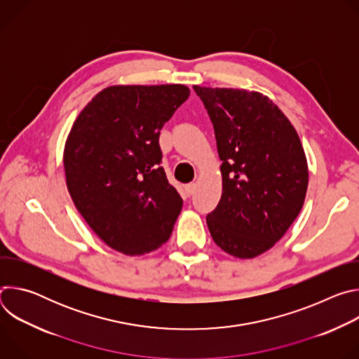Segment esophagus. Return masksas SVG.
I'll use <instances>...</instances> for the list:
<instances>
[{
  "label": "esophagus",
  "mask_w": 359,
  "mask_h": 359,
  "mask_svg": "<svg viewBox=\"0 0 359 359\" xmlns=\"http://www.w3.org/2000/svg\"><path fill=\"white\" fill-rule=\"evenodd\" d=\"M194 190H196V184L194 183H189V184L184 186V191H186L187 196H191L194 193Z\"/></svg>",
  "instance_id": "esophagus-1"
}]
</instances>
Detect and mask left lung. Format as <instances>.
Instances as JSON below:
<instances>
[{
  "instance_id": "1",
  "label": "left lung",
  "mask_w": 359,
  "mask_h": 359,
  "mask_svg": "<svg viewBox=\"0 0 359 359\" xmlns=\"http://www.w3.org/2000/svg\"><path fill=\"white\" fill-rule=\"evenodd\" d=\"M215 128L223 193L208 215L215 243L238 259L270 250L299 215L309 166L287 116L260 92L193 86Z\"/></svg>"
}]
</instances>
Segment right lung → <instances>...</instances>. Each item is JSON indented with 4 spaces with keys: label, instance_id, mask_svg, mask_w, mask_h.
I'll return each mask as SVG.
<instances>
[{
    "label": "right lung",
    "instance_id": "right-lung-1",
    "mask_svg": "<svg viewBox=\"0 0 359 359\" xmlns=\"http://www.w3.org/2000/svg\"><path fill=\"white\" fill-rule=\"evenodd\" d=\"M189 95L184 85L109 86L69 132V194L89 227L116 251L150 252L172 234L183 200L161 166L159 136Z\"/></svg>",
    "mask_w": 359,
    "mask_h": 359
}]
</instances>
